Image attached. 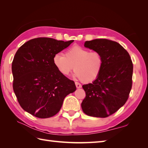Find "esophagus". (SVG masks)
I'll return each instance as SVG.
<instances>
[{
  "mask_svg": "<svg viewBox=\"0 0 148 148\" xmlns=\"http://www.w3.org/2000/svg\"><path fill=\"white\" fill-rule=\"evenodd\" d=\"M75 84H76L77 88H80L82 87V86H81V84L80 83H78V82H75Z\"/></svg>",
  "mask_w": 148,
  "mask_h": 148,
  "instance_id": "34e87169",
  "label": "esophagus"
}]
</instances>
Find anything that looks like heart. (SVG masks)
Here are the masks:
<instances>
[{
	"instance_id": "heart-1",
	"label": "heart",
	"mask_w": 148,
	"mask_h": 148,
	"mask_svg": "<svg viewBox=\"0 0 148 148\" xmlns=\"http://www.w3.org/2000/svg\"><path fill=\"white\" fill-rule=\"evenodd\" d=\"M53 64L63 76H67L74 68V77L84 83L97 79L103 67V58L100 53L91 51L80 46L69 48L65 55L56 53L53 56Z\"/></svg>"
}]
</instances>
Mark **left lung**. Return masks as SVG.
Listing matches in <instances>:
<instances>
[{
  "mask_svg": "<svg viewBox=\"0 0 148 148\" xmlns=\"http://www.w3.org/2000/svg\"><path fill=\"white\" fill-rule=\"evenodd\" d=\"M103 58L101 72L93 83L83 85L86 97L81 108L86 114L106 118L123 106L132 86L133 64L130 55L117 42L106 39L84 42Z\"/></svg>",
  "mask_w": 148,
  "mask_h": 148,
  "instance_id": "8db88e82",
  "label": "left lung"
}]
</instances>
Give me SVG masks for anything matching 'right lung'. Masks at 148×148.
<instances>
[{
	"instance_id": "1",
	"label": "right lung",
	"mask_w": 148,
	"mask_h": 148,
	"mask_svg": "<svg viewBox=\"0 0 148 148\" xmlns=\"http://www.w3.org/2000/svg\"><path fill=\"white\" fill-rule=\"evenodd\" d=\"M74 40L38 37L23 44L12 63L14 92L25 111L39 118L55 116L65 97L76 90L73 81L63 76L53 64V56Z\"/></svg>"
}]
</instances>
